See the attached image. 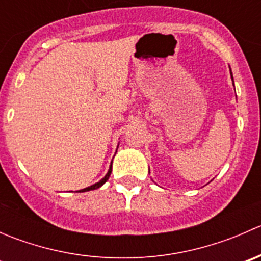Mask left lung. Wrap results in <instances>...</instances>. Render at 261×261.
Returning <instances> with one entry per match:
<instances>
[{
    "mask_svg": "<svg viewBox=\"0 0 261 261\" xmlns=\"http://www.w3.org/2000/svg\"><path fill=\"white\" fill-rule=\"evenodd\" d=\"M231 77H232V74H231Z\"/></svg>",
    "mask_w": 261,
    "mask_h": 261,
    "instance_id": "8db88e82",
    "label": "left lung"
}]
</instances>
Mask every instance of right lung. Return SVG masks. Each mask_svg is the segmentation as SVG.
<instances>
[{
  "label": "right lung",
  "instance_id": "right-lung-1",
  "mask_svg": "<svg viewBox=\"0 0 261 261\" xmlns=\"http://www.w3.org/2000/svg\"><path fill=\"white\" fill-rule=\"evenodd\" d=\"M111 172H112V164H111V167H110V169H109V172H107V174L105 175V178H102V179L99 180L98 183L93 184V186H91V187H87V188L82 189V191H80V192H87V191H92V189H97V188H99V187H101V186H103V184L106 183L107 180H109L110 175H111Z\"/></svg>",
  "mask_w": 261,
  "mask_h": 261
}]
</instances>
